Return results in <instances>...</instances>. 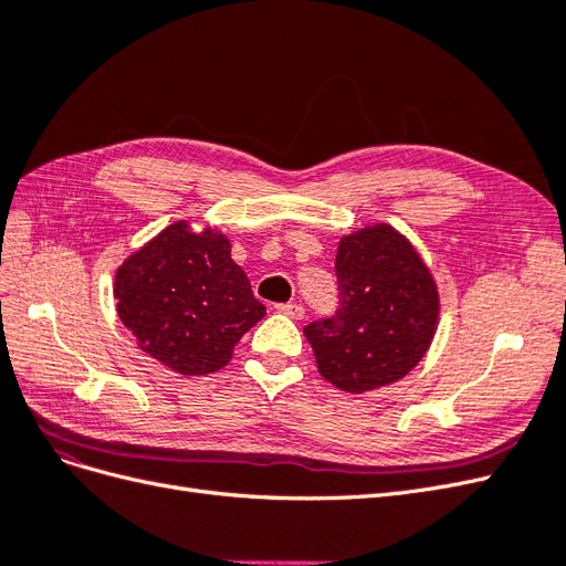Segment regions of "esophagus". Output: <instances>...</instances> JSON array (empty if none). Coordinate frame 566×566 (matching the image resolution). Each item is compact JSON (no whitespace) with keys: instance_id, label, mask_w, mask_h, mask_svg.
Listing matches in <instances>:
<instances>
[{"instance_id":"1","label":"esophagus","mask_w":566,"mask_h":566,"mask_svg":"<svg viewBox=\"0 0 566 566\" xmlns=\"http://www.w3.org/2000/svg\"><path fill=\"white\" fill-rule=\"evenodd\" d=\"M276 310H279V314H285V316H290V318H295V321L304 318V306H302V304H295V302H287V304H279V306H276Z\"/></svg>"}]
</instances>
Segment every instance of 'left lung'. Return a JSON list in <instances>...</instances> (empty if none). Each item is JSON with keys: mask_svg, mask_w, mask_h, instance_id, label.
Listing matches in <instances>:
<instances>
[{"mask_svg": "<svg viewBox=\"0 0 566 566\" xmlns=\"http://www.w3.org/2000/svg\"><path fill=\"white\" fill-rule=\"evenodd\" d=\"M337 316L304 328L318 373L349 394L401 380L430 349L439 287L416 245L391 224H366L339 238Z\"/></svg>", "mask_w": 566, "mask_h": 566, "instance_id": "left-lung-1", "label": "left lung"}]
</instances>
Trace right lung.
I'll list each match as a JSON object with an SVG mask.
<instances>
[{"instance_id":"right-lung-1","label":"right lung","mask_w":566,"mask_h":566,"mask_svg":"<svg viewBox=\"0 0 566 566\" xmlns=\"http://www.w3.org/2000/svg\"><path fill=\"white\" fill-rule=\"evenodd\" d=\"M115 310L148 356L179 375L224 368L233 347L266 310L245 271L231 260V241L188 219L165 227L117 266Z\"/></svg>"}]
</instances>
